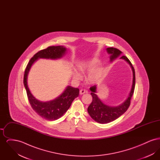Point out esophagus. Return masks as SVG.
I'll return each instance as SVG.
<instances>
[{
	"mask_svg": "<svg viewBox=\"0 0 160 160\" xmlns=\"http://www.w3.org/2000/svg\"><path fill=\"white\" fill-rule=\"evenodd\" d=\"M86 92H87V91H86L85 89H81V90L80 91V95H82V94H84V93H86Z\"/></svg>",
	"mask_w": 160,
	"mask_h": 160,
	"instance_id": "obj_1",
	"label": "esophagus"
}]
</instances>
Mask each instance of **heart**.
I'll use <instances>...</instances> for the list:
<instances>
[{
  "mask_svg": "<svg viewBox=\"0 0 160 160\" xmlns=\"http://www.w3.org/2000/svg\"><path fill=\"white\" fill-rule=\"evenodd\" d=\"M99 60L98 58H93L89 61L84 62L80 65V68L84 71H89L88 75V80L91 83H95L102 80L104 76V70L102 65H98ZM78 66L73 68V76L76 79L82 77L81 70Z\"/></svg>",
  "mask_w": 160,
  "mask_h": 160,
  "instance_id": "b5f03b06",
  "label": "heart"
}]
</instances>
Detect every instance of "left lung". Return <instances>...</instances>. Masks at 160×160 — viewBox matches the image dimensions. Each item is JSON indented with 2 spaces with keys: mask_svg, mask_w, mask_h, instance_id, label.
Segmentation results:
<instances>
[{
  "mask_svg": "<svg viewBox=\"0 0 160 160\" xmlns=\"http://www.w3.org/2000/svg\"><path fill=\"white\" fill-rule=\"evenodd\" d=\"M106 51L107 53L110 55V61L111 62L114 61L118 57L121 56L122 53V52H121L119 50L113 47L107 48ZM120 59L124 60L129 64L132 72L131 88L127 98L122 104L117 106H112L106 104L96 94L97 91V86L95 85L90 88V90L92 92L91 94L92 96V101L88 108V112L95 121L99 123H106L116 120L127 110L130 105V100L133 95L135 88V71L131 62L126 56H122Z\"/></svg>",
  "mask_w": 160,
  "mask_h": 160,
  "instance_id": "obj_1",
  "label": "left lung"
}]
</instances>
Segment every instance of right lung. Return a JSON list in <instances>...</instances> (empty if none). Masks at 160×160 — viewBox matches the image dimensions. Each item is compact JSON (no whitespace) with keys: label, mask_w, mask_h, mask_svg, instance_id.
<instances>
[{"label":"right lung","mask_w":160,"mask_h":160,"mask_svg":"<svg viewBox=\"0 0 160 160\" xmlns=\"http://www.w3.org/2000/svg\"><path fill=\"white\" fill-rule=\"evenodd\" d=\"M67 52V48L64 46L48 47L38 52L31 58L24 71L23 83L31 106L38 115L47 121H55L62 117L68 110L74 99L78 97L79 89L67 86L57 98L48 101H41L31 93L28 84V74L32 66L39 59L57 60L63 58Z\"/></svg>","instance_id":"add662e5"}]
</instances>
